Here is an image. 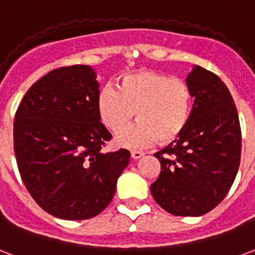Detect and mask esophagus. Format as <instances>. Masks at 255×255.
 I'll use <instances>...</instances> for the list:
<instances>
[{"mask_svg": "<svg viewBox=\"0 0 255 255\" xmlns=\"http://www.w3.org/2000/svg\"><path fill=\"white\" fill-rule=\"evenodd\" d=\"M143 155H144V152L140 151V150H131V156H132L133 159H139Z\"/></svg>", "mask_w": 255, "mask_h": 255, "instance_id": "1", "label": "esophagus"}]
</instances>
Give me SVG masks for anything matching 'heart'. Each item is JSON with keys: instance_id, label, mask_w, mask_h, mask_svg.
<instances>
[{"instance_id": "obj_1", "label": "heart", "mask_w": 255, "mask_h": 255, "mask_svg": "<svg viewBox=\"0 0 255 255\" xmlns=\"http://www.w3.org/2000/svg\"><path fill=\"white\" fill-rule=\"evenodd\" d=\"M116 86L99 93L101 122L119 133L133 115L139 120L118 137L120 144L144 146L156 139L166 144L185 131L193 111V93L185 80L143 70L120 77Z\"/></svg>"}]
</instances>
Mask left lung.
<instances>
[{
    "label": "left lung",
    "instance_id": "left-lung-1",
    "mask_svg": "<svg viewBox=\"0 0 255 255\" xmlns=\"http://www.w3.org/2000/svg\"><path fill=\"white\" fill-rule=\"evenodd\" d=\"M186 82L195 103L185 131L154 155L161 173L151 195L175 216H200L227 196L238 173L242 132L227 86L212 71L196 66Z\"/></svg>",
    "mask_w": 255,
    "mask_h": 255
}]
</instances>
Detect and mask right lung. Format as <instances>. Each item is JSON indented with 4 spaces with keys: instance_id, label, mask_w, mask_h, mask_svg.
I'll return each mask as SVG.
<instances>
[{
    "instance_id": "1",
    "label": "right lung",
    "mask_w": 255,
    "mask_h": 255,
    "mask_svg": "<svg viewBox=\"0 0 255 255\" xmlns=\"http://www.w3.org/2000/svg\"><path fill=\"white\" fill-rule=\"evenodd\" d=\"M92 67L65 66L32 85L14 115L13 146L24 185L52 216L85 220L112 201L129 151L104 152L112 135L100 122Z\"/></svg>"
}]
</instances>
